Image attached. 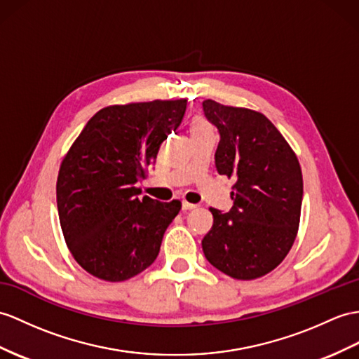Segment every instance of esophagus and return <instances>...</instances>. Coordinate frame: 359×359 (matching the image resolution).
Segmentation results:
<instances>
[{
  "label": "esophagus",
  "mask_w": 359,
  "mask_h": 359,
  "mask_svg": "<svg viewBox=\"0 0 359 359\" xmlns=\"http://www.w3.org/2000/svg\"><path fill=\"white\" fill-rule=\"evenodd\" d=\"M182 208H184V210H194V208H196V204H191V203H189V201H182Z\"/></svg>",
  "instance_id": "obj_1"
}]
</instances>
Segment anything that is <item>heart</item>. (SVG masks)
<instances>
[{
  "instance_id": "heart-1",
  "label": "heart",
  "mask_w": 359,
  "mask_h": 359,
  "mask_svg": "<svg viewBox=\"0 0 359 359\" xmlns=\"http://www.w3.org/2000/svg\"><path fill=\"white\" fill-rule=\"evenodd\" d=\"M204 129H210V125L204 118L198 117L190 123V133H198V130H204Z\"/></svg>"
}]
</instances>
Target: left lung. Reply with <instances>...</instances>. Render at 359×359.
<instances>
[{
  "label": "left lung",
  "mask_w": 359,
  "mask_h": 359,
  "mask_svg": "<svg viewBox=\"0 0 359 359\" xmlns=\"http://www.w3.org/2000/svg\"><path fill=\"white\" fill-rule=\"evenodd\" d=\"M203 108L221 134L216 170L236 180L230 212L210 207L213 225L203 251L224 274L255 280L280 265L294 245L303 199L300 163L262 112L210 99Z\"/></svg>",
  "instance_id": "8db88e82"
}]
</instances>
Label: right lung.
<instances>
[{
    "label": "right lung",
    "mask_w": 359,
    "mask_h": 359,
    "mask_svg": "<svg viewBox=\"0 0 359 359\" xmlns=\"http://www.w3.org/2000/svg\"><path fill=\"white\" fill-rule=\"evenodd\" d=\"M186 99L102 108L60 163L56 201L74 260L104 282H125L154 264L181 201L138 198L161 143L184 117Z\"/></svg>",
    "instance_id": "1"
}]
</instances>
